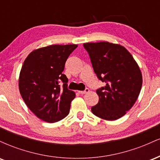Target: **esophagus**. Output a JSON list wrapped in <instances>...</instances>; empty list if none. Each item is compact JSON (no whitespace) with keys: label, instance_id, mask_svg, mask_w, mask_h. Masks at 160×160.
<instances>
[{"label":"esophagus","instance_id":"obj_1","mask_svg":"<svg viewBox=\"0 0 160 160\" xmlns=\"http://www.w3.org/2000/svg\"><path fill=\"white\" fill-rule=\"evenodd\" d=\"M89 92V89L86 88V89L84 91H78V92L80 93V94H86V93Z\"/></svg>","mask_w":160,"mask_h":160}]
</instances>
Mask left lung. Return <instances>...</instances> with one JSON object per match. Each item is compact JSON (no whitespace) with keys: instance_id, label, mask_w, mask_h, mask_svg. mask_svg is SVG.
<instances>
[{"instance_id":"1","label":"left lung","mask_w":160,"mask_h":160,"mask_svg":"<svg viewBox=\"0 0 160 160\" xmlns=\"http://www.w3.org/2000/svg\"><path fill=\"white\" fill-rule=\"evenodd\" d=\"M99 80L106 82L96 90L98 103L93 114L106 120H116L131 109L142 86V74L131 53L124 47L108 41L83 43Z\"/></svg>"}]
</instances>
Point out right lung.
I'll return each instance as SVG.
<instances>
[{"label":"right lung","instance_id":"1","mask_svg":"<svg viewBox=\"0 0 160 160\" xmlns=\"http://www.w3.org/2000/svg\"><path fill=\"white\" fill-rule=\"evenodd\" d=\"M77 47V44H56L34 49L22 66L20 94L27 107L45 122H58L69 113L75 92L67 88L68 78L62 72L68 58Z\"/></svg>","mask_w":160,"mask_h":160}]
</instances>
